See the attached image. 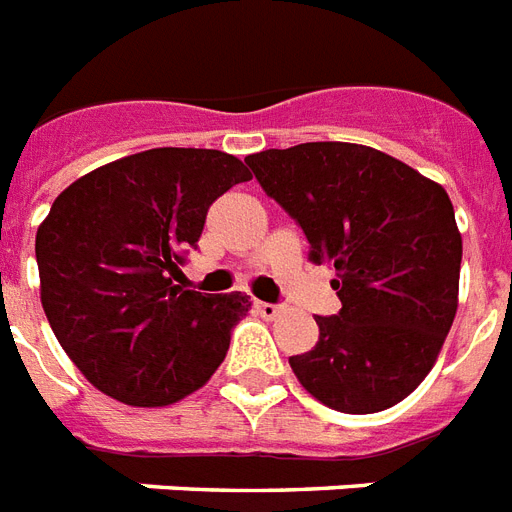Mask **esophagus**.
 Here are the masks:
<instances>
[{
	"label": "esophagus",
	"instance_id": "1",
	"mask_svg": "<svg viewBox=\"0 0 512 512\" xmlns=\"http://www.w3.org/2000/svg\"><path fill=\"white\" fill-rule=\"evenodd\" d=\"M253 309H256L261 317H267V320H275L277 314L282 312L280 304H267V301H256V304H253Z\"/></svg>",
	"mask_w": 512,
	"mask_h": 512
}]
</instances>
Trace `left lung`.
Wrapping results in <instances>:
<instances>
[{
    "label": "left lung",
    "instance_id": "1",
    "mask_svg": "<svg viewBox=\"0 0 512 512\" xmlns=\"http://www.w3.org/2000/svg\"><path fill=\"white\" fill-rule=\"evenodd\" d=\"M261 190L335 267L341 312L290 357L301 386L349 415L394 407L431 372L457 312L463 237L447 190L375 147L304 142L248 155Z\"/></svg>",
    "mask_w": 512,
    "mask_h": 512
}]
</instances>
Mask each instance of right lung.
Returning a JSON list of instances; mask_svg holds the SVG:
<instances>
[{
  "label": "right lung",
  "mask_w": 512,
  "mask_h": 512,
  "mask_svg": "<svg viewBox=\"0 0 512 512\" xmlns=\"http://www.w3.org/2000/svg\"><path fill=\"white\" fill-rule=\"evenodd\" d=\"M251 174L235 155L155 147L89 171L36 232L52 333L94 388L134 407L198 391L248 312L243 293L174 285L208 206Z\"/></svg>",
  "instance_id": "add662e5"
}]
</instances>
